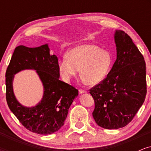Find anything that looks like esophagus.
Listing matches in <instances>:
<instances>
[{"label": "esophagus", "mask_w": 151, "mask_h": 151, "mask_svg": "<svg viewBox=\"0 0 151 151\" xmlns=\"http://www.w3.org/2000/svg\"><path fill=\"white\" fill-rule=\"evenodd\" d=\"M79 92L80 94H81V93H86V91H85V90H83V89H79Z\"/></svg>", "instance_id": "obj_1"}]
</instances>
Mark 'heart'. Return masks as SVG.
<instances>
[{"label": "heart", "mask_w": 151, "mask_h": 151, "mask_svg": "<svg viewBox=\"0 0 151 151\" xmlns=\"http://www.w3.org/2000/svg\"><path fill=\"white\" fill-rule=\"evenodd\" d=\"M58 62L60 75L66 82L70 81L80 70V77L88 85L99 84L106 77L113 59L108 51L93 45H81L72 48Z\"/></svg>", "instance_id": "1"}]
</instances>
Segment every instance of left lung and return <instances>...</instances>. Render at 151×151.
Listing matches in <instances>:
<instances>
[{
    "instance_id": "obj_1",
    "label": "left lung",
    "mask_w": 151,
    "mask_h": 151,
    "mask_svg": "<svg viewBox=\"0 0 151 151\" xmlns=\"http://www.w3.org/2000/svg\"><path fill=\"white\" fill-rule=\"evenodd\" d=\"M116 60L107 77L89 90L95 102L92 115L98 126L118 129L129 124L146 96L145 62L132 39L116 30Z\"/></svg>"
}]
</instances>
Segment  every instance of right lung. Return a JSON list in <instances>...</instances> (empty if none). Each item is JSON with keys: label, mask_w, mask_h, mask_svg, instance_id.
<instances>
[{"label": "right lung", "mask_w": 151, "mask_h": 151, "mask_svg": "<svg viewBox=\"0 0 151 151\" xmlns=\"http://www.w3.org/2000/svg\"><path fill=\"white\" fill-rule=\"evenodd\" d=\"M25 69L35 70L43 86L41 101L33 107H25L13 91L14 74ZM6 101L22 126L38 134H51L62 128L78 90L60 81L58 60L50 55L48 44L37 47L20 45L15 49L6 73Z\"/></svg>", "instance_id": "right-lung-1"}]
</instances>
